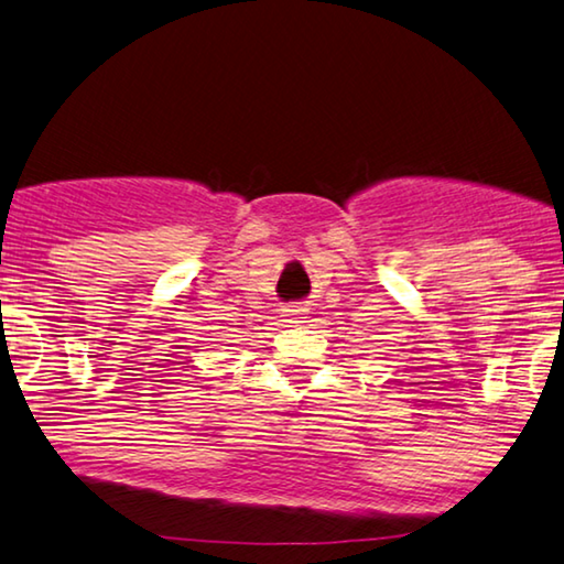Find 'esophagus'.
<instances>
[{"label": "esophagus", "instance_id": "34e87169", "mask_svg": "<svg viewBox=\"0 0 564 564\" xmlns=\"http://www.w3.org/2000/svg\"><path fill=\"white\" fill-rule=\"evenodd\" d=\"M284 312H288V317H292L294 322H302L304 312H307V310H304V307H297V304H292V307H288Z\"/></svg>", "mask_w": 564, "mask_h": 564}]
</instances>
